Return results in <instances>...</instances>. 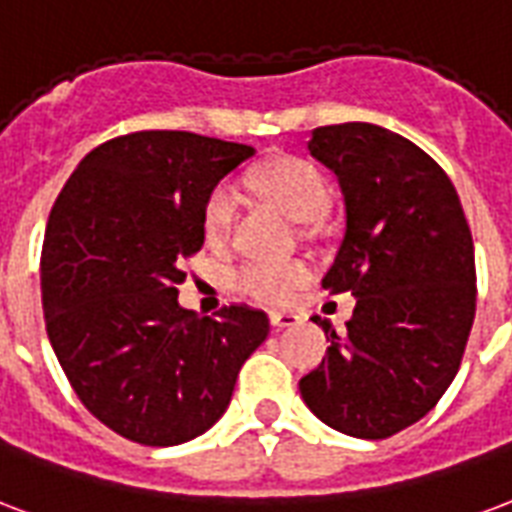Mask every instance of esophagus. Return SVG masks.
<instances>
[{
  "instance_id": "esophagus-1",
  "label": "esophagus",
  "mask_w": 512,
  "mask_h": 512,
  "mask_svg": "<svg viewBox=\"0 0 512 512\" xmlns=\"http://www.w3.org/2000/svg\"><path fill=\"white\" fill-rule=\"evenodd\" d=\"M268 320L274 325V331H285V328H295V325L301 323V317L298 314H287V312H271L268 314Z\"/></svg>"
}]
</instances>
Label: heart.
Returning <instances> with one entry per match:
<instances>
[{
	"mask_svg": "<svg viewBox=\"0 0 512 512\" xmlns=\"http://www.w3.org/2000/svg\"><path fill=\"white\" fill-rule=\"evenodd\" d=\"M255 187L260 195L285 211L295 222H314L331 206V189L323 173L312 162L282 157L263 165L255 173ZM236 189L227 181L211 189L203 206V230L211 241H219L230 233L236 219ZM309 268L304 263H249L236 274V285L257 301H285L295 287L304 285Z\"/></svg>",
	"mask_w": 512,
	"mask_h": 512,
	"instance_id": "1",
	"label": "heart"
}]
</instances>
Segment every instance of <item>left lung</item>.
<instances>
[{
	"label": "left lung",
	"mask_w": 512,
	"mask_h": 512,
	"mask_svg": "<svg viewBox=\"0 0 512 512\" xmlns=\"http://www.w3.org/2000/svg\"><path fill=\"white\" fill-rule=\"evenodd\" d=\"M309 154L336 173L344 238L323 276L355 295L347 333L314 317L328 355L301 377L325 426L385 439L448 391L475 320V246L445 170L396 132L350 121L317 127Z\"/></svg>",
	"instance_id": "left-lung-1"
}]
</instances>
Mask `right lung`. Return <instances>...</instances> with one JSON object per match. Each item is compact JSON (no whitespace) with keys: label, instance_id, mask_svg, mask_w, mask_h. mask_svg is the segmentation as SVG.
<instances>
[{"label":"right lung","instance_id":"1","mask_svg":"<svg viewBox=\"0 0 512 512\" xmlns=\"http://www.w3.org/2000/svg\"><path fill=\"white\" fill-rule=\"evenodd\" d=\"M252 146L195 132L121 135L89 151L43 241V314L67 380L121 437L170 448L225 415L268 317L179 304L181 263L203 246V206Z\"/></svg>","mask_w":512,"mask_h":512}]
</instances>
